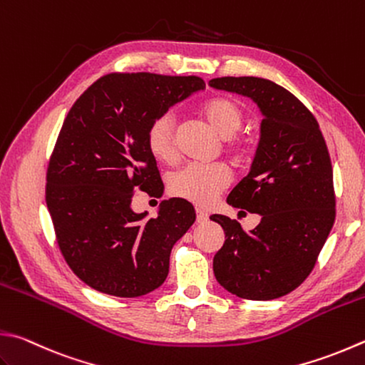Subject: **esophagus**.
<instances>
[{
    "label": "esophagus",
    "mask_w": 365,
    "mask_h": 365,
    "mask_svg": "<svg viewBox=\"0 0 365 365\" xmlns=\"http://www.w3.org/2000/svg\"><path fill=\"white\" fill-rule=\"evenodd\" d=\"M206 221H208V212L200 210V208H197V222L198 224H205Z\"/></svg>",
    "instance_id": "esophagus-1"
}]
</instances>
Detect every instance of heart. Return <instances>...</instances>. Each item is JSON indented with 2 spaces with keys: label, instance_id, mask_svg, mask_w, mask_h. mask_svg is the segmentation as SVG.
Masks as SVG:
<instances>
[{
  "label": "heart",
  "instance_id": "obj_1",
  "mask_svg": "<svg viewBox=\"0 0 365 365\" xmlns=\"http://www.w3.org/2000/svg\"><path fill=\"white\" fill-rule=\"evenodd\" d=\"M205 119L222 136L230 138L243 127L246 114L238 101L230 98H212L203 106ZM149 153L163 163H173L178 159L175 136V118L163 113L149 123L146 130ZM229 150L235 157H245L247 148L242 143H230ZM230 184L229 168L221 163L200 165L190 163L170 178V192L198 206H210L219 194Z\"/></svg>",
  "mask_w": 365,
  "mask_h": 365
}]
</instances>
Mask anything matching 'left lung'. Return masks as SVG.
<instances>
[{"instance_id":"left-lung-1","label":"left lung","mask_w":365,"mask_h":365,"mask_svg":"<svg viewBox=\"0 0 365 365\" xmlns=\"http://www.w3.org/2000/svg\"><path fill=\"white\" fill-rule=\"evenodd\" d=\"M210 86L250 97L264 115L251 171L227 197L233 208L262 219L246 232L235 219L211 216L225 232L224 246L212 259L215 277L242 299L283 297L312 273L335 221L324 136L310 109L272 81L227 76L211 79Z\"/></svg>"}]
</instances>
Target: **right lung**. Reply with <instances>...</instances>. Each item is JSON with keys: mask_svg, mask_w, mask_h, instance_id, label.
<instances>
[{"mask_svg": "<svg viewBox=\"0 0 365 365\" xmlns=\"http://www.w3.org/2000/svg\"><path fill=\"white\" fill-rule=\"evenodd\" d=\"M205 88L197 76L111 73L76 100L55 143L46 203L73 273L95 291L140 297L168 274L170 252L195 221L182 198L160 203L157 217L135 212V190L162 195L146 144L157 115Z\"/></svg>", "mask_w": 365, "mask_h": 365, "instance_id": "obj_1", "label": "right lung"}]
</instances>
